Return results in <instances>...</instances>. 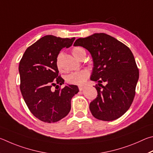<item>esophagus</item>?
Returning a JSON list of instances; mask_svg holds the SVG:
<instances>
[{
  "label": "esophagus",
  "mask_w": 153,
  "mask_h": 153,
  "mask_svg": "<svg viewBox=\"0 0 153 153\" xmlns=\"http://www.w3.org/2000/svg\"><path fill=\"white\" fill-rule=\"evenodd\" d=\"M85 88V86H79V89L80 91H83Z\"/></svg>",
  "instance_id": "obj_1"
}]
</instances>
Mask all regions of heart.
<instances>
[{
	"label": "heart",
	"instance_id": "heart-1",
	"mask_svg": "<svg viewBox=\"0 0 153 153\" xmlns=\"http://www.w3.org/2000/svg\"><path fill=\"white\" fill-rule=\"evenodd\" d=\"M72 53L75 58L77 59H81L82 56L85 53V51L83 48L76 46L72 48ZM62 58V53L61 52L59 53L56 58V66L59 71L62 70L61 65V60ZM89 74L88 71L85 70H82V71L72 72V73L67 75L66 77V81L67 83L70 85H82L85 83V82L89 79Z\"/></svg>",
	"mask_w": 153,
	"mask_h": 153
}]
</instances>
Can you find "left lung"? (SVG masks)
<instances>
[{"label":"left lung","mask_w":153,"mask_h":153,"mask_svg":"<svg viewBox=\"0 0 153 153\" xmlns=\"http://www.w3.org/2000/svg\"><path fill=\"white\" fill-rule=\"evenodd\" d=\"M74 45L86 48L93 57L91 80L99 83L95 85L97 97L89 105L92 115L103 121L119 118L132 105L139 78L132 52L122 42L103 33L77 39Z\"/></svg>","instance_id":"8db88e82"}]
</instances>
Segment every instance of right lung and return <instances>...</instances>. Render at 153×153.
Masks as SVG:
<instances>
[{
    "mask_svg": "<svg viewBox=\"0 0 153 153\" xmlns=\"http://www.w3.org/2000/svg\"><path fill=\"white\" fill-rule=\"evenodd\" d=\"M74 39L45 36L27 48L20 60L21 94L31 113L44 122L54 123L66 117L72 97L79 91L76 85L61 87L64 80L55 62L60 51L71 46Z\"/></svg>",
    "mask_w": 153,
    "mask_h": 153,
    "instance_id": "obj_1",
    "label": "right lung"
}]
</instances>
